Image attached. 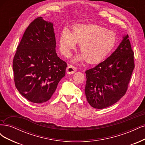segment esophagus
<instances>
[{
    "mask_svg": "<svg viewBox=\"0 0 145 145\" xmlns=\"http://www.w3.org/2000/svg\"><path fill=\"white\" fill-rule=\"evenodd\" d=\"M77 68L74 66L69 65L67 68V72L69 74H72L76 71Z\"/></svg>",
    "mask_w": 145,
    "mask_h": 145,
    "instance_id": "1",
    "label": "esophagus"
}]
</instances>
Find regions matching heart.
<instances>
[{
	"instance_id": "1",
	"label": "heart",
	"mask_w": 145,
	"mask_h": 145,
	"mask_svg": "<svg viewBox=\"0 0 145 145\" xmlns=\"http://www.w3.org/2000/svg\"><path fill=\"white\" fill-rule=\"evenodd\" d=\"M62 53L69 57L79 44L82 54L74 59L75 62L86 60L87 63L95 64L101 62L113 50L116 44V34L97 24H76L69 32L64 29L59 37Z\"/></svg>"
}]
</instances>
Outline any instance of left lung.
<instances>
[{
  "instance_id": "obj_1",
  "label": "left lung",
  "mask_w": 145,
  "mask_h": 145,
  "mask_svg": "<svg viewBox=\"0 0 145 145\" xmlns=\"http://www.w3.org/2000/svg\"><path fill=\"white\" fill-rule=\"evenodd\" d=\"M134 68V52L127 35L108 58L86 71L84 91L89 104L102 109L118 101L127 91Z\"/></svg>"
}]
</instances>
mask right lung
<instances>
[{
    "label": "right lung",
    "mask_w": 145,
    "mask_h": 145,
    "mask_svg": "<svg viewBox=\"0 0 145 145\" xmlns=\"http://www.w3.org/2000/svg\"><path fill=\"white\" fill-rule=\"evenodd\" d=\"M53 24L35 18L25 31L13 59L14 80L22 96L34 103L51 98L65 75L67 63L56 52Z\"/></svg>",
    "instance_id": "1"
}]
</instances>
